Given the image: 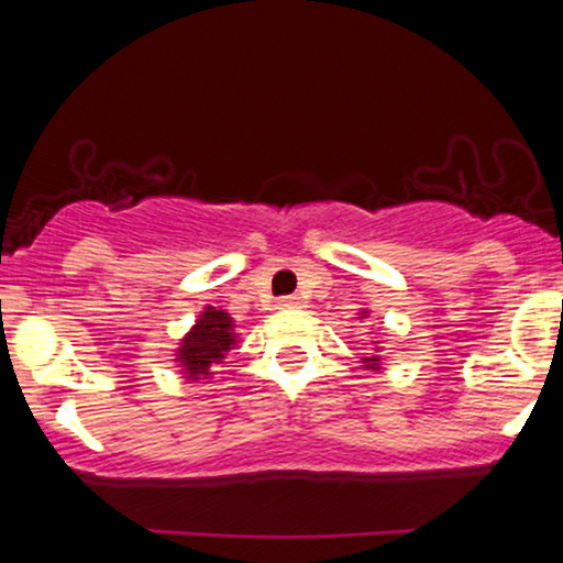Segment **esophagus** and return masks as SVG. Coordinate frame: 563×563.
Segmentation results:
<instances>
[{
  "instance_id": "obj_1",
  "label": "esophagus",
  "mask_w": 563,
  "mask_h": 563,
  "mask_svg": "<svg viewBox=\"0 0 563 563\" xmlns=\"http://www.w3.org/2000/svg\"><path fill=\"white\" fill-rule=\"evenodd\" d=\"M277 307L280 309H290V307H299V299L296 296H283L280 301H277Z\"/></svg>"
}]
</instances>
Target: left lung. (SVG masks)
I'll return each instance as SVG.
<instances>
[{"mask_svg": "<svg viewBox=\"0 0 563 563\" xmlns=\"http://www.w3.org/2000/svg\"><path fill=\"white\" fill-rule=\"evenodd\" d=\"M376 344H378V341H376ZM363 360H365V363H371L373 367H376V365H378V360H380V357H378V354H373V357H363Z\"/></svg>", "mask_w": 563, "mask_h": 563, "instance_id": "8db88e82", "label": "left lung"}]
</instances>
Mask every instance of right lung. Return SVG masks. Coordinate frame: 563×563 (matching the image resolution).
Returning <instances> with one entry per match:
<instances>
[{"label": "right lung", "mask_w": 563, "mask_h": 563, "mask_svg": "<svg viewBox=\"0 0 563 563\" xmlns=\"http://www.w3.org/2000/svg\"><path fill=\"white\" fill-rule=\"evenodd\" d=\"M235 325L224 309L206 307V312L196 320L190 333L179 341L177 363L187 373L185 378L200 380L211 376L209 367L219 365L224 360V352H230L235 344Z\"/></svg>", "instance_id": "right-lung-1"}]
</instances>
